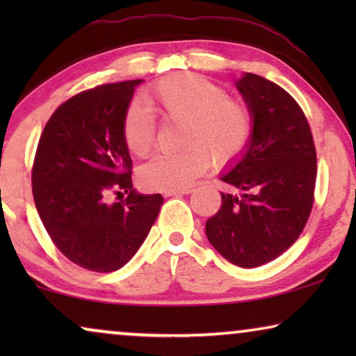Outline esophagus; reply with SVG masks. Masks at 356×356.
Segmentation results:
<instances>
[{"mask_svg":"<svg viewBox=\"0 0 356 356\" xmlns=\"http://www.w3.org/2000/svg\"><path fill=\"white\" fill-rule=\"evenodd\" d=\"M191 189H179V191H165L163 196L165 197H172V196H183V194H189Z\"/></svg>","mask_w":356,"mask_h":356,"instance_id":"1","label":"esophagus"}]
</instances>
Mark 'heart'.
<instances>
[{
  "label": "heart",
  "mask_w": 356,
  "mask_h": 356,
  "mask_svg": "<svg viewBox=\"0 0 356 356\" xmlns=\"http://www.w3.org/2000/svg\"><path fill=\"white\" fill-rule=\"evenodd\" d=\"M147 99L163 121L183 123L181 149L159 154L139 170V181L150 191H179L207 170L209 159L225 167L245 152L254 121L248 106L230 99L222 86L197 74H175L157 82ZM121 133L131 154L144 157L155 145L157 123L138 104L124 111Z\"/></svg>",
  "instance_id": "b5f03b06"
}]
</instances>
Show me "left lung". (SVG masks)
Here are the masks:
<instances>
[{
    "mask_svg": "<svg viewBox=\"0 0 356 356\" xmlns=\"http://www.w3.org/2000/svg\"><path fill=\"white\" fill-rule=\"evenodd\" d=\"M236 89L254 131L241 159L220 175L235 193H222L206 235L227 261L251 269L298 240L313 209L318 167L308 120L289 92L251 72Z\"/></svg>",
    "mask_w": 356,
    "mask_h": 356,
    "instance_id": "8db88e82",
    "label": "left lung"
}]
</instances>
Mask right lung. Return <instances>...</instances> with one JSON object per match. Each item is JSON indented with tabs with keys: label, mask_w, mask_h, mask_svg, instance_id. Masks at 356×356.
Instances as JSON below:
<instances>
[{
	"label": "right lung",
	"mask_w": 356,
	"mask_h": 356,
	"mask_svg": "<svg viewBox=\"0 0 356 356\" xmlns=\"http://www.w3.org/2000/svg\"><path fill=\"white\" fill-rule=\"evenodd\" d=\"M143 79L84 90L61 104L38 140L32 193L43 227L74 264L113 272L136 254L163 197L138 194L121 124ZM110 193H128L110 204Z\"/></svg>",
	"instance_id": "1"
}]
</instances>
